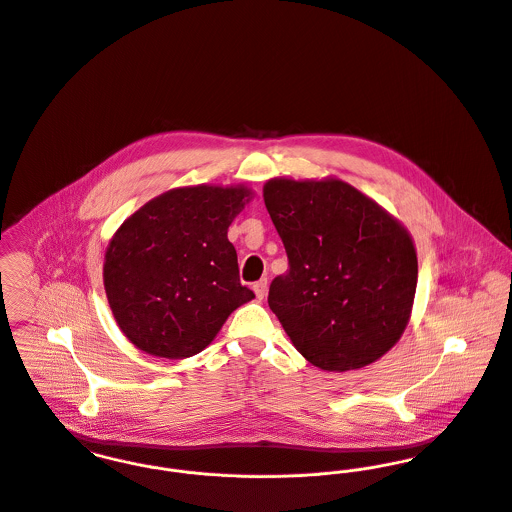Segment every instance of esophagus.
<instances>
[{"label": "esophagus", "mask_w": 512, "mask_h": 512, "mask_svg": "<svg viewBox=\"0 0 512 512\" xmlns=\"http://www.w3.org/2000/svg\"><path fill=\"white\" fill-rule=\"evenodd\" d=\"M267 288H269V284H267V279H261V281H257V283L253 284L255 296H257L259 300H263V298L267 296Z\"/></svg>", "instance_id": "esophagus-1"}]
</instances>
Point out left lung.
I'll return each instance as SVG.
<instances>
[{
    "label": "left lung",
    "mask_w": 512,
    "mask_h": 512,
    "mask_svg": "<svg viewBox=\"0 0 512 512\" xmlns=\"http://www.w3.org/2000/svg\"><path fill=\"white\" fill-rule=\"evenodd\" d=\"M263 198L288 257L269 306L292 345L336 373L381 359L412 312L418 259L408 229L332 176L271 178Z\"/></svg>",
    "instance_id": "left-lung-1"
}]
</instances>
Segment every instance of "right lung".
<instances>
[{
    "label": "right lung",
    "mask_w": 512,
    "mask_h": 512,
    "mask_svg": "<svg viewBox=\"0 0 512 512\" xmlns=\"http://www.w3.org/2000/svg\"><path fill=\"white\" fill-rule=\"evenodd\" d=\"M251 198L243 184L172 188L117 228L104 257V286L119 330L137 349L192 357L235 308L255 298L239 283L228 239Z\"/></svg>",
    "instance_id": "1"
}]
</instances>
